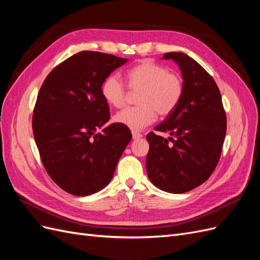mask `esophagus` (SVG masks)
Masks as SVG:
<instances>
[{
	"label": "esophagus",
	"instance_id": "1",
	"mask_svg": "<svg viewBox=\"0 0 260 260\" xmlns=\"http://www.w3.org/2000/svg\"><path fill=\"white\" fill-rule=\"evenodd\" d=\"M132 138L135 139V140H138V139H140V138H142V135H141V133H139V132L132 131Z\"/></svg>",
	"mask_w": 260,
	"mask_h": 260
}]
</instances>
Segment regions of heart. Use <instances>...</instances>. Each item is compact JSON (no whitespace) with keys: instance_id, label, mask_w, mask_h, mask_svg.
Here are the masks:
<instances>
[{"instance_id":"heart-1","label":"heart","mask_w":260,"mask_h":260,"mask_svg":"<svg viewBox=\"0 0 260 260\" xmlns=\"http://www.w3.org/2000/svg\"><path fill=\"white\" fill-rule=\"evenodd\" d=\"M129 88L139 93L136 107L124 108L114 116L115 122L131 130L139 131L155 121L157 114L169 116L178 107L184 91L180 75L170 73L165 66L144 60L131 68L128 73ZM102 96L116 108L124 105L127 89L121 78L114 74L102 84Z\"/></svg>"}]
</instances>
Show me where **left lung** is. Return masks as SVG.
<instances>
[{"label": "left lung", "mask_w": 260, "mask_h": 260, "mask_svg": "<svg viewBox=\"0 0 260 260\" xmlns=\"http://www.w3.org/2000/svg\"><path fill=\"white\" fill-rule=\"evenodd\" d=\"M179 66L184 84L178 107L149 132L146 171L151 182L168 193H185L203 184L221 155L226 117L221 94L211 76L198 61L181 52L166 53Z\"/></svg>", "instance_id": "1"}]
</instances>
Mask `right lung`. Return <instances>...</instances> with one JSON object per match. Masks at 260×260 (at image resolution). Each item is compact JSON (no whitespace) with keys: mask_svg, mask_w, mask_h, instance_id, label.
<instances>
[{"mask_svg":"<svg viewBox=\"0 0 260 260\" xmlns=\"http://www.w3.org/2000/svg\"><path fill=\"white\" fill-rule=\"evenodd\" d=\"M127 60L79 52L55 67L39 91L35 141L46 172L70 194L88 196L104 188L131 141L127 127L106 125L111 114L101 91L106 78Z\"/></svg>","mask_w":260,"mask_h":260,"instance_id":"1","label":"right lung"}]
</instances>
